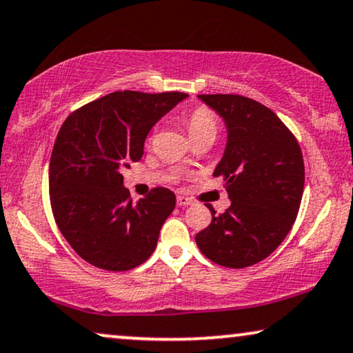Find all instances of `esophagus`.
<instances>
[{
  "label": "esophagus",
  "mask_w": 353,
  "mask_h": 353,
  "mask_svg": "<svg viewBox=\"0 0 353 353\" xmlns=\"http://www.w3.org/2000/svg\"><path fill=\"white\" fill-rule=\"evenodd\" d=\"M176 204L180 205V207L191 205V204H192V199H191V197L185 196V194H178V196H176Z\"/></svg>",
  "instance_id": "34e87169"
}]
</instances>
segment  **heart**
Returning <instances> with one entry per match:
<instances>
[{
    "label": "heart",
    "instance_id": "heart-1",
    "mask_svg": "<svg viewBox=\"0 0 353 353\" xmlns=\"http://www.w3.org/2000/svg\"><path fill=\"white\" fill-rule=\"evenodd\" d=\"M186 128L191 139L201 137L216 138V133H219V119H216L214 110L201 105V108L191 110V114L186 117Z\"/></svg>",
    "mask_w": 353,
    "mask_h": 353
}]
</instances>
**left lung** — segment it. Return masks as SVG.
<instances>
[{
  "label": "left lung",
  "instance_id": "8db88e82",
  "mask_svg": "<svg viewBox=\"0 0 353 353\" xmlns=\"http://www.w3.org/2000/svg\"><path fill=\"white\" fill-rule=\"evenodd\" d=\"M228 130L221 176L231 205L214 207L196 244L212 262L245 268L267 259L291 231L301 207L305 168L297 139L267 105L239 94H199Z\"/></svg>",
  "mask_w": 353,
  "mask_h": 353
}]
</instances>
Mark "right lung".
Here are the masks:
<instances>
[{
  "label": "right lung",
  "instance_id": "add662e5",
  "mask_svg": "<svg viewBox=\"0 0 353 353\" xmlns=\"http://www.w3.org/2000/svg\"><path fill=\"white\" fill-rule=\"evenodd\" d=\"M186 93L115 91L72 112L50 161V201L62 236L85 262L127 272L151 257L175 194L154 188L137 202L122 167L143 157L144 139Z\"/></svg>",
  "mask_w": 353,
  "mask_h": 353
}]
</instances>
